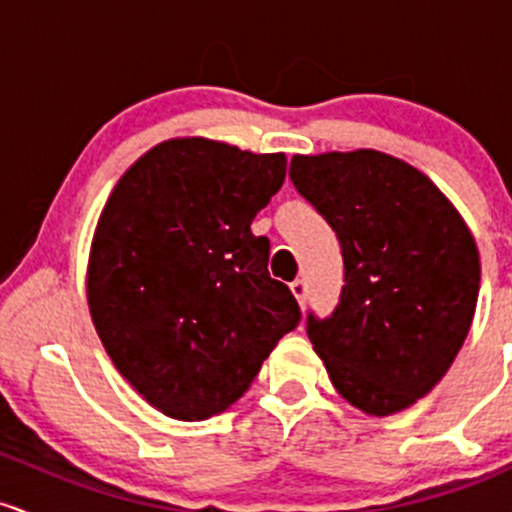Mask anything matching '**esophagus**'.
Listing matches in <instances>:
<instances>
[{
    "label": "esophagus",
    "mask_w": 512,
    "mask_h": 512,
    "mask_svg": "<svg viewBox=\"0 0 512 512\" xmlns=\"http://www.w3.org/2000/svg\"><path fill=\"white\" fill-rule=\"evenodd\" d=\"M290 290L297 297V302H300V307H304V302H307V283L302 278H297L295 283H290Z\"/></svg>",
    "instance_id": "34e87169"
}]
</instances>
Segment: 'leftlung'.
<instances>
[{
  "mask_svg": "<svg viewBox=\"0 0 512 512\" xmlns=\"http://www.w3.org/2000/svg\"><path fill=\"white\" fill-rule=\"evenodd\" d=\"M290 179L336 232L346 268L331 317H307L309 341L355 409H409L445 377L472 326V232L426 174L377 149L297 154Z\"/></svg>",
  "mask_w": 512,
  "mask_h": 512,
  "instance_id": "left-lung-1",
  "label": "left lung"
}]
</instances>
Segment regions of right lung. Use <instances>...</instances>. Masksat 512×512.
<instances>
[{"mask_svg":"<svg viewBox=\"0 0 512 512\" xmlns=\"http://www.w3.org/2000/svg\"><path fill=\"white\" fill-rule=\"evenodd\" d=\"M285 154L176 137L120 176L91 241L86 300L103 348L147 404L179 421L222 413L300 324L251 222Z\"/></svg>","mask_w":512,"mask_h":512,"instance_id":"right-lung-1","label":"right lung"}]
</instances>
